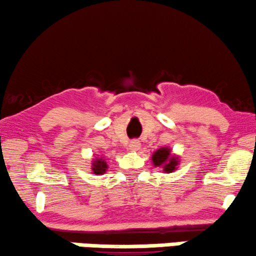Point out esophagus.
<instances>
[{
	"mask_svg": "<svg viewBox=\"0 0 256 256\" xmlns=\"http://www.w3.org/2000/svg\"><path fill=\"white\" fill-rule=\"evenodd\" d=\"M140 146H141V144H140V141L138 139H133V140L130 141V144H128V148L132 152L138 150L139 148H140Z\"/></svg>",
	"mask_w": 256,
	"mask_h": 256,
	"instance_id": "obj_1",
	"label": "esophagus"
}]
</instances>
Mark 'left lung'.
Segmentation results:
<instances>
[{"label":"left lung","instance_id":"left-lung-1","mask_svg":"<svg viewBox=\"0 0 256 256\" xmlns=\"http://www.w3.org/2000/svg\"><path fill=\"white\" fill-rule=\"evenodd\" d=\"M152 163L155 166H162L164 172H171L176 170L178 160L174 156L170 158V150L168 148H161L152 154Z\"/></svg>","mask_w":256,"mask_h":256}]
</instances>
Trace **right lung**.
<instances>
[{"label": "right lung", "mask_w": 256, "mask_h": 256, "mask_svg": "<svg viewBox=\"0 0 256 256\" xmlns=\"http://www.w3.org/2000/svg\"><path fill=\"white\" fill-rule=\"evenodd\" d=\"M106 168H108L106 166V162L102 158H98L94 161L92 170H93V172L95 174H102L106 171Z\"/></svg>", "instance_id": "obj_1"}]
</instances>
